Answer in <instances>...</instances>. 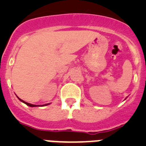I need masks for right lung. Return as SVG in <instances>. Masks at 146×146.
<instances>
[{"label": "right lung", "instance_id": "obj_1", "mask_svg": "<svg viewBox=\"0 0 146 146\" xmlns=\"http://www.w3.org/2000/svg\"><path fill=\"white\" fill-rule=\"evenodd\" d=\"M17 98L19 99H20V101L22 102H23V103H25V104H27V105H28V106H29V107H32V108H33V107H37V106H39V105H36V104H30V103H28V102H25V101H23V100H22L21 99H20V98L18 97L17 96ZM47 104H43V105H42V106H45V105H47Z\"/></svg>", "mask_w": 146, "mask_h": 146}]
</instances>
